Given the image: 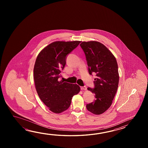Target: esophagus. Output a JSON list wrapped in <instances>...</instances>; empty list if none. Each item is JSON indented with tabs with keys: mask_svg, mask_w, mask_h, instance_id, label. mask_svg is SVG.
Instances as JSON below:
<instances>
[{
	"mask_svg": "<svg viewBox=\"0 0 148 148\" xmlns=\"http://www.w3.org/2000/svg\"><path fill=\"white\" fill-rule=\"evenodd\" d=\"M81 88V89L82 90H86L87 89V87H86V86H82V87H80Z\"/></svg>",
	"mask_w": 148,
	"mask_h": 148,
	"instance_id": "esophagus-1",
	"label": "esophagus"
}]
</instances>
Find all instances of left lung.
Listing matches in <instances>:
<instances>
[{"label":"left lung","instance_id":"8db88e82","mask_svg":"<svg viewBox=\"0 0 148 148\" xmlns=\"http://www.w3.org/2000/svg\"><path fill=\"white\" fill-rule=\"evenodd\" d=\"M86 56L88 72L95 73L94 88L88 90L95 94V100L86 105L92 113L99 115L107 110L112 104L119 82L116 60L104 44L96 41L82 42L80 44Z\"/></svg>","mask_w":148,"mask_h":148}]
</instances>
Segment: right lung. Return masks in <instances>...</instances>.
Returning a JSON list of instances; mask_svg holds the SVG:
<instances>
[{
  "label": "right lung",
  "mask_w": 148,
  "mask_h": 148,
  "mask_svg": "<svg viewBox=\"0 0 148 148\" xmlns=\"http://www.w3.org/2000/svg\"><path fill=\"white\" fill-rule=\"evenodd\" d=\"M81 41H56L38 54L34 67L36 90L41 101L55 113L66 110L73 96L80 88L77 84L60 81L61 73L66 64V56Z\"/></svg>",
  "instance_id": "obj_1"
}]
</instances>
